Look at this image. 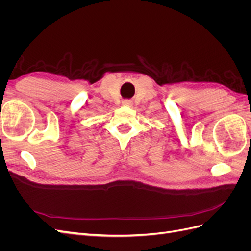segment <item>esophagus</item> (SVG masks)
Instances as JSON below:
<instances>
[{"mask_svg": "<svg viewBox=\"0 0 251 251\" xmlns=\"http://www.w3.org/2000/svg\"><path fill=\"white\" fill-rule=\"evenodd\" d=\"M123 104H124V105H127V107H128V105L132 104V101H131L130 100H125L123 101Z\"/></svg>", "mask_w": 251, "mask_h": 251, "instance_id": "1", "label": "esophagus"}]
</instances>
